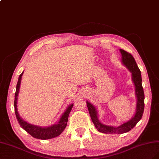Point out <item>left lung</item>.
<instances>
[{
  "mask_svg": "<svg viewBox=\"0 0 159 159\" xmlns=\"http://www.w3.org/2000/svg\"><path fill=\"white\" fill-rule=\"evenodd\" d=\"M120 51L122 54V62L132 72L133 80L135 85L136 95L137 97V111H136V114L132 119L118 126V127H113V126L101 124L98 120L96 108L90 102H87L89 114L95 127L98 129L99 132L105 134H122L129 132L134 128V126L137 124V122L141 119L144 112V94L142 86V78L140 70H139L132 54L122 49H120Z\"/></svg>",
  "mask_w": 159,
  "mask_h": 159,
  "instance_id": "8db88e82",
  "label": "left lung"
}]
</instances>
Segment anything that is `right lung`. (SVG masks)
I'll return each mask as SVG.
<instances>
[{"instance_id": "1", "label": "right lung", "mask_w": 159, "mask_h": 159, "mask_svg": "<svg viewBox=\"0 0 159 159\" xmlns=\"http://www.w3.org/2000/svg\"><path fill=\"white\" fill-rule=\"evenodd\" d=\"M22 74H23V72H22V73L20 75L19 77V80H18V83L16 84V88L15 96V102H14L15 115L20 126L25 130H26L27 133L30 134L32 137L35 139L46 140V139H50L57 137V136L61 134V133L65 130V127L66 126L68 118H69V113L72 109V107H73V104L67 108V109L66 110L64 114L62 115L60 120L58 121V122L57 125H52L51 126H49V127H47V128H42V127H39V126H34V125L27 123L26 122L24 121L19 116V113L17 112V106H16L17 97H18V94H19V92L20 80L22 78Z\"/></svg>"}]
</instances>
